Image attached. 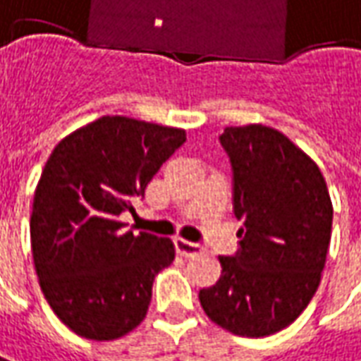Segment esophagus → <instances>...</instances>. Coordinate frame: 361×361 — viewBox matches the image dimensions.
I'll return each instance as SVG.
<instances>
[{
    "instance_id": "34e87169",
    "label": "esophagus",
    "mask_w": 361,
    "mask_h": 361,
    "mask_svg": "<svg viewBox=\"0 0 361 361\" xmlns=\"http://www.w3.org/2000/svg\"><path fill=\"white\" fill-rule=\"evenodd\" d=\"M175 247L176 252L180 253V255H185V257H196V255L204 253V247L200 243L188 242V240H183V238H176Z\"/></svg>"
}]
</instances>
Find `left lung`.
Segmentation results:
<instances>
[{
	"instance_id": "left-lung-1",
	"label": "left lung",
	"mask_w": 361,
	"mask_h": 361,
	"mask_svg": "<svg viewBox=\"0 0 361 361\" xmlns=\"http://www.w3.org/2000/svg\"><path fill=\"white\" fill-rule=\"evenodd\" d=\"M220 143L233 173L240 250L198 299L232 334L261 338L295 322L320 285L332 233V202L317 163L261 123L226 128Z\"/></svg>"
}]
</instances>
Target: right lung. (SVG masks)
<instances>
[{
  "instance_id": "obj_1",
  "label": "right lung",
  "mask_w": 361,
  "mask_h": 361,
  "mask_svg": "<svg viewBox=\"0 0 361 361\" xmlns=\"http://www.w3.org/2000/svg\"><path fill=\"white\" fill-rule=\"evenodd\" d=\"M185 129L104 116L54 147L35 190L31 247L47 302L72 332L116 340L141 324L155 275L175 259L169 238L126 230L121 212L169 157Z\"/></svg>"
}]
</instances>
